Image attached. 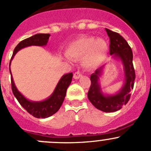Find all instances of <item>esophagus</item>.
Instances as JSON below:
<instances>
[{"instance_id": "obj_1", "label": "esophagus", "mask_w": 151, "mask_h": 151, "mask_svg": "<svg viewBox=\"0 0 151 151\" xmlns=\"http://www.w3.org/2000/svg\"><path fill=\"white\" fill-rule=\"evenodd\" d=\"M81 77H82V74L80 73V71H77V72H75L74 74V78L75 79V80H77V79L80 78Z\"/></svg>"}]
</instances>
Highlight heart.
<instances>
[{
    "instance_id": "heart-1",
    "label": "heart",
    "mask_w": 151,
    "mask_h": 151,
    "mask_svg": "<svg viewBox=\"0 0 151 151\" xmlns=\"http://www.w3.org/2000/svg\"><path fill=\"white\" fill-rule=\"evenodd\" d=\"M106 50L107 46L103 39L82 36L68 45L66 55L71 58L83 59V65L87 68H96L106 59Z\"/></svg>"
}]
</instances>
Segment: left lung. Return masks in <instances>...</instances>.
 Instances as JSON below:
<instances>
[{
    "mask_svg": "<svg viewBox=\"0 0 151 151\" xmlns=\"http://www.w3.org/2000/svg\"><path fill=\"white\" fill-rule=\"evenodd\" d=\"M109 38V54L118 58L124 68L125 83L115 95H104L101 91L99 80L102 74L104 66L97 68L91 75V84L88 93V98L92 104L99 110L105 112L118 111L126 105L130 99L131 91L134 88L135 71L133 66V53L128 42L116 32L105 29Z\"/></svg>",
    "mask_w": 151,
    "mask_h": 151,
    "instance_id": "1",
    "label": "left lung"
}]
</instances>
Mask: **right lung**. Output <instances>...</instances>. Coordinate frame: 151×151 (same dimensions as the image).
Masks as SVG:
<instances>
[{
	"instance_id": "add662e5",
	"label": "right lung",
	"mask_w": 151,
	"mask_h": 151,
	"mask_svg": "<svg viewBox=\"0 0 151 151\" xmlns=\"http://www.w3.org/2000/svg\"><path fill=\"white\" fill-rule=\"evenodd\" d=\"M50 35L49 33H38V34L32 36L30 37L25 39L21 41L17 47L14 48L13 55L11 58L9 66L11 65V61L13 59L14 56L17 52L21 49L25 48L26 47L32 46H45L48 42V39ZM11 74V82H12V90L13 94L17 101H19L21 106L33 117L37 118H46L51 116L53 114L57 112L60 107L61 106L63 102L65 96H66V90L69 85L71 84V80H72L73 74L68 73L64 74L60 78L55 89L54 92L51 96L47 99L42 101H29L26 98L23 96L17 88L15 86L14 83L13 78H12V73L9 68Z\"/></svg>"
}]
</instances>
